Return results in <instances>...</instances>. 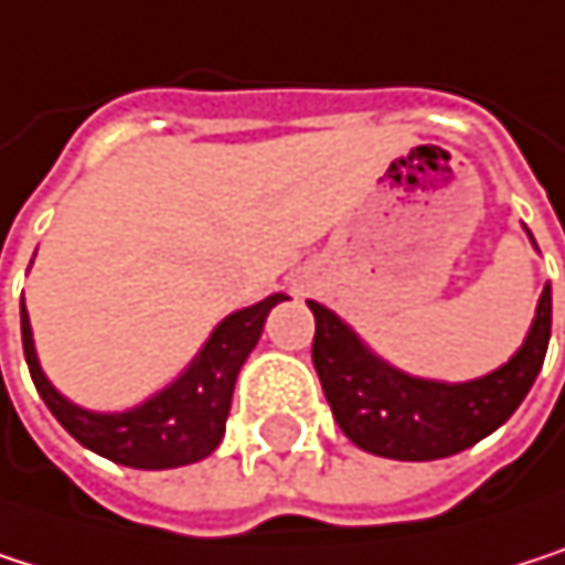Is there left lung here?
I'll use <instances>...</instances> for the list:
<instances>
[{
	"mask_svg": "<svg viewBox=\"0 0 565 565\" xmlns=\"http://www.w3.org/2000/svg\"><path fill=\"white\" fill-rule=\"evenodd\" d=\"M308 305L315 311L311 358L334 420L361 450L391 460L454 457L507 424L543 367L553 328L546 285L530 338L510 364L470 384H434L387 367L341 318L315 301Z\"/></svg>",
	"mask_w": 565,
	"mask_h": 565,
	"instance_id": "1",
	"label": "left lung"
}]
</instances>
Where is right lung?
<instances>
[{
	"label": "right lung",
	"mask_w": 565,
	"mask_h": 565,
	"mask_svg": "<svg viewBox=\"0 0 565 565\" xmlns=\"http://www.w3.org/2000/svg\"><path fill=\"white\" fill-rule=\"evenodd\" d=\"M285 295H270L267 301L231 315L204 351L194 358L188 374L148 404L128 414H88L68 404L42 374L32 348V328L22 305V351L32 374V384L52 417L88 450L135 470H168L204 460L224 437L231 394L244 358L254 351L264 318Z\"/></svg>",
	"instance_id": "obj_1"
}]
</instances>
